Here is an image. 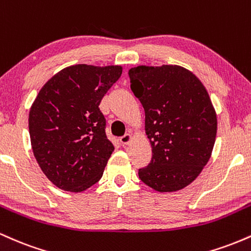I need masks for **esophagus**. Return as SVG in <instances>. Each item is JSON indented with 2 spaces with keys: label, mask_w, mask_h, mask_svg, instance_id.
I'll list each match as a JSON object with an SVG mask.
<instances>
[{
  "label": "esophagus",
  "mask_w": 251,
  "mask_h": 251,
  "mask_svg": "<svg viewBox=\"0 0 251 251\" xmlns=\"http://www.w3.org/2000/svg\"><path fill=\"white\" fill-rule=\"evenodd\" d=\"M131 138H132V135L129 134V133H126V134H124L123 137H120V143L123 144V145H127V144L131 142Z\"/></svg>",
  "instance_id": "obj_1"
}]
</instances>
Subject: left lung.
<instances>
[{
	"label": "left lung",
	"mask_w": 251,
	"mask_h": 251,
	"mask_svg": "<svg viewBox=\"0 0 251 251\" xmlns=\"http://www.w3.org/2000/svg\"><path fill=\"white\" fill-rule=\"evenodd\" d=\"M131 89L145 111L152 159L140 180L159 192L192 183L209 162L217 118L198 77L179 66H138L128 71Z\"/></svg>",
	"instance_id": "8db88e82"
}]
</instances>
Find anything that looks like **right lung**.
<instances>
[{
    "instance_id": "obj_1",
    "label": "right lung",
    "mask_w": 251,
    "mask_h": 251,
    "mask_svg": "<svg viewBox=\"0 0 251 251\" xmlns=\"http://www.w3.org/2000/svg\"><path fill=\"white\" fill-rule=\"evenodd\" d=\"M122 73L120 66L75 65L40 89L29 111L31 148L59 189L81 192L102 177L114 146L99 105Z\"/></svg>"
}]
</instances>
